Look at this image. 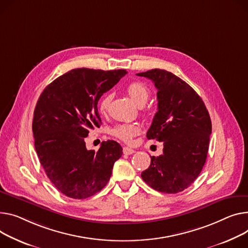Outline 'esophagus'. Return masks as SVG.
<instances>
[{
  "mask_svg": "<svg viewBox=\"0 0 248 248\" xmlns=\"http://www.w3.org/2000/svg\"><path fill=\"white\" fill-rule=\"evenodd\" d=\"M123 153H124V155H133L135 153V151L133 150V148H130V147H124Z\"/></svg>",
  "mask_w": 248,
  "mask_h": 248,
  "instance_id": "esophagus-1",
  "label": "esophagus"
}]
</instances>
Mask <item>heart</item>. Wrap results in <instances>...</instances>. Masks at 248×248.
<instances>
[{
  "mask_svg": "<svg viewBox=\"0 0 248 248\" xmlns=\"http://www.w3.org/2000/svg\"><path fill=\"white\" fill-rule=\"evenodd\" d=\"M126 93L131 98V101H133L137 106L142 107L147 102L148 97H150L151 90L142 81H133L127 86ZM111 93H107L101 98L100 103H98V110H100L101 113H105L108 110V106L111 102ZM140 127L139 124H119L114 128H112L111 133L114 137H117L118 139L124 140V142H130L133 140L134 137L140 134Z\"/></svg>",
  "mask_w": 248,
  "mask_h": 248,
  "instance_id": "1",
  "label": "heart"
}]
</instances>
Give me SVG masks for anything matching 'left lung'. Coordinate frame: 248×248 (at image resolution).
<instances>
[{
    "mask_svg": "<svg viewBox=\"0 0 248 248\" xmlns=\"http://www.w3.org/2000/svg\"><path fill=\"white\" fill-rule=\"evenodd\" d=\"M137 75L152 79L157 89V111L146 138L163 142V154L151 156V166L141 177L160 192H180L205 163L211 135L209 113L202 97L172 73L154 69Z\"/></svg>",
    "mask_w": 248,
    "mask_h": 248,
    "instance_id": "1",
    "label": "left lung"
}]
</instances>
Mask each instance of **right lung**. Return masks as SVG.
Instances as JSON below:
<instances>
[{"mask_svg":"<svg viewBox=\"0 0 248 248\" xmlns=\"http://www.w3.org/2000/svg\"><path fill=\"white\" fill-rule=\"evenodd\" d=\"M125 70L75 69L56 78L40 95L32 133L42 167L64 195L84 200L101 191L111 175L123 147L103 141L97 152L88 151L85 138L100 127V97L125 76Z\"/></svg>","mask_w":248,"mask_h":248,"instance_id":"right-lung-1","label":"right lung"}]
</instances>
